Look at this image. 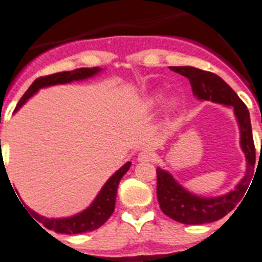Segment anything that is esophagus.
<instances>
[{
	"label": "esophagus",
	"instance_id": "34e87169",
	"mask_svg": "<svg viewBox=\"0 0 262 262\" xmlns=\"http://www.w3.org/2000/svg\"><path fill=\"white\" fill-rule=\"evenodd\" d=\"M155 158H156V153L150 149H145L138 155L139 162H149V161H153Z\"/></svg>",
	"mask_w": 262,
	"mask_h": 262
}]
</instances>
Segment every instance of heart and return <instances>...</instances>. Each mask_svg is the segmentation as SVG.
Listing matches in <instances>:
<instances>
[{
	"label": "heart",
	"instance_id": "heart-1",
	"mask_svg": "<svg viewBox=\"0 0 262 262\" xmlns=\"http://www.w3.org/2000/svg\"><path fill=\"white\" fill-rule=\"evenodd\" d=\"M158 101H160V95H156V96H153V97L150 98V100H149V105H150V106H153V105H156V104H157Z\"/></svg>",
	"mask_w": 262,
	"mask_h": 262
}]
</instances>
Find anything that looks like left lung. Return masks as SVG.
Here are the masks:
<instances>
[{
  "instance_id": "left-lung-1",
  "label": "left lung",
  "mask_w": 262,
  "mask_h": 262,
  "mask_svg": "<svg viewBox=\"0 0 262 262\" xmlns=\"http://www.w3.org/2000/svg\"><path fill=\"white\" fill-rule=\"evenodd\" d=\"M170 70L186 76L199 100H206L234 109L241 128V147L247 160V174L234 191L218 198H201L184 189L166 170L157 167V199L161 210L171 220L186 225L214 222L236 208L252 181L256 149L252 136L251 118L246 104L229 84L215 74L192 66H171ZM241 205V204H239Z\"/></svg>"
}]
</instances>
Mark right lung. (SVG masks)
<instances>
[{"mask_svg":"<svg viewBox=\"0 0 262 262\" xmlns=\"http://www.w3.org/2000/svg\"><path fill=\"white\" fill-rule=\"evenodd\" d=\"M100 71H101L100 67H92V69L83 67V69H76V70L73 71H63V73H57L52 74V75L37 78L32 84H31V87L28 88L27 92L23 95V97L19 100L18 105H16L15 107V112L27 101L31 96L35 95L40 88L50 87V85H56V84L71 83V81L74 80H83V79L92 78L93 75L98 74ZM129 166H131V162H127V164H124L118 171H115L114 174L107 179L106 183L104 184V187L101 188V191H100V193L97 195V198L95 199V201L88 206L87 209L80 212L79 214H75L73 215V217L67 218H47L35 213L32 209H30V208H27V213H31V214L35 217V220H37L40 224L44 225L48 230H53V231L59 232V234L71 235L93 231V230L102 226V225L107 221V218H109L110 215L113 214V212H114L115 198H117V189H118L119 181H121L122 177L128 171ZM36 224H37V222H36ZM38 226H40V225H38Z\"/></svg>","mask_w":262,"mask_h":262,"instance_id":"1","label":"right lung"}]
</instances>
